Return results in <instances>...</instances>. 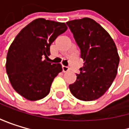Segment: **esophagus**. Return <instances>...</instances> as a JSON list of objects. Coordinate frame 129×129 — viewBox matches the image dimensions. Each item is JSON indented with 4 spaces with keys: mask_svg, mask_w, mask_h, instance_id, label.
Instances as JSON below:
<instances>
[{
    "mask_svg": "<svg viewBox=\"0 0 129 129\" xmlns=\"http://www.w3.org/2000/svg\"><path fill=\"white\" fill-rule=\"evenodd\" d=\"M62 70L63 72H68L70 70V68L67 66H62Z\"/></svg>",
    "mask_w": 129,
    "mask_h": 129,
    "instance_id": "esophagus-1",
    "label": "esophagus"
}]
</instances>
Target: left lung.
<instances>
[{"label": "left lung", "instance_id": "obj_1", "mask_svg": "<svg viewBox=\"0 0 129 129\" xmlns=\"http://www.w3.org/2000/svg\"><path fill=\"white\" fill-rule=\"evenodd\" d=\"M80 49L83 67L77 80L69 86L79 100L90 101L101 97L115 80L119 63L117 48L110 35L89 18L67 22Z\"/></svg>", "mask_w": 129, "mask_h": 129}]
</instances>
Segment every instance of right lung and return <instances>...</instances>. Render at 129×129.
<instances>
[{
    "label": "right lung",
    "mask_w": 129,
    "mask_h": 129,
    "mask_svg": "<svg viewBox=\"0 0 129 129\" xmlns=\"http://www.w3.org/2000/svg\"><path fill=\"white\" fill-rule=\"evenodd\" d=\"M67 29L65 23L38 18L11 43L7 54V74L13 88L24 98L37 101L49 94L54 78L62 68L43 58H48L51 44Z\"/></svg>",
    "instance_id": "obj_1"
}]
</instances>
